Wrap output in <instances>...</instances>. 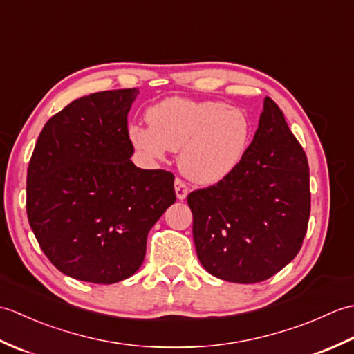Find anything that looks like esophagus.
Wrapping results in <instances>:
<instances>
[{
	"instance_id": "obj_1",
	"label": "esophagus",
	"mask_w": 354,
	"mask_h": 354,
	"mask_svg": "<svg viewBox=\"0 0 354 354\" xmlns=\"http://www.w3.org/2000/svg\"><path fill=\"white\" fill-rule=\"evenodd\" d=\"M175 193H176V198L179 201H184L187 198V194H189V189H187L184 181H181L179 178L175 179Z\"/></svg>"
}]
</instances>
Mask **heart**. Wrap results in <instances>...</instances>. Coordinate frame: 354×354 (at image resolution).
<instances>
[{
	"label": "heart",
	"instance_id": "heart-1",
	"mask_svg": "<svg viewBox=\"0 0 354 354\" xmlns=\"http://www.w3.org/2000/svg\"><path fill=\"white\" fill-rule=\"evenodd\" d=\"M149 126L132 124L129 140L149 161L178 153V167L201 185L223 181L243 161L252 141L246 111L217 100L170 97L146 111Z\"/></svg>",
	"mask_w": 354,
	"mask_h": 354
}]
</instances>
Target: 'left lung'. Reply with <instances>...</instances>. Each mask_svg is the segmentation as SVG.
<instances>
[{
	"label": "left lung",
	"instance_id": "obj_1",
	"mask_svg": "<svg viewBox=\"0 0 354 354\" xmlns=\"http://www.w3.org/2000/svg\"><path fill=\"white\" fill-rule=\"evenodd\" d=\"M187 202L201 265L221 280L259 283L295 259L310 216L309 164L272 99L239 167Z\"/></svg>",
	"mask_w": 354,
	"mask_h": 354
}]
</instances>
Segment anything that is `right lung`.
Here are the masks:
<instances>
[{"instance_id":"add662e5","label":"right lung","mask_w":354,"mask_h":354,"mask_svg":"<svg viewBox=\"0 0 354 354\" xmlns=\"http://www.w3.org/2000/svg\"><path fill=\"white\" fill-rule=\"evenodd\" d=\"M138 89L94 93L53 115L27 170V216L48 260L80 281L129 278L150 228L176 201L173 173L131 161L127 112Z\"/></svg>"}]
</instances>
